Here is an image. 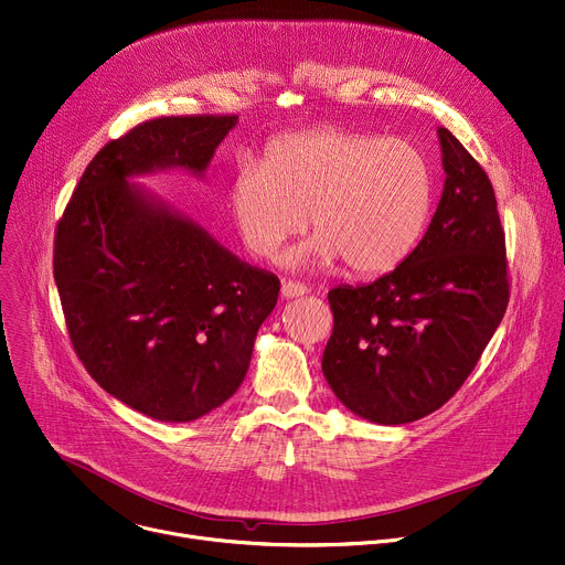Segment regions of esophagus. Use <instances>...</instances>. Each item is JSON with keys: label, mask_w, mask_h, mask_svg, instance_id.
Returning <instances> with one entry per match:
<instances>
[{"label": "esophagus", "mask_w": 565, "mask_h": 565, "mask_svg": "<svg viewBox=\"0 0 565 565\" xmlns=\"http://www.w3.org/2000/svg\"><path fill=\"white\" fill-rule=\"evenodd\" d=\"M306 292H309V288H306L303 284H299V281H284V284H281V297H284V299L303 297Z\"/></svg>", "instance_id": "obj_1"}]
</instances>
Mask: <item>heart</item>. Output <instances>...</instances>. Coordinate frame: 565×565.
<instances>
[{
	"label": "heart",
	"mask_w": 565,
	"mask_h": 565,
	"mask_svg": "<svg viewBox=\"0 0 565 565\" xmlns=\"http://www.w3.org/2000/svg\"><path fill=\"white\" fill-rule=\"evenodd\" d=\"M433 175L422 150L340 128L288 135L230 186L243 245L262 262L311 225L309 243L286 256L292 270L340 262L355 275H385L409 259L426 232Z\"/></svg>",
	"instance_id": "heart-1"
}]
</instances>
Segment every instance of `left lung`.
I'll list each match as a JSON object with an SVG mask.
<instances>
[{
  "instance_id": "left-lung-1",
  "label": "left lung",
  "mask_w": 565,
  "mask_h": 565,
  "mask_svg": "<svg viewBox=\"0 0 565 565\" xmlns=\"http://www.w3.org/2000/svg\"><path fill=\"white\" fill-rule=\"evenodd\" d=\"M437 135L446 180L417 249L372 284L329 292L324 379L347 409L381 426L441 407L478 365L509 301L493 186L450 130Z\"/></svg>"
}]
</instances>
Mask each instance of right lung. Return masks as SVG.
Instances as JSON below:
<instances>
[{
  "label": "right lung",
  "mask_w": 565,
  "mask_h": 565,
  "mask_svg": "<svg viewBox=\"0 0 565 565\" xmlns=\"http://www.w3.org/2000/svg\"><path fill=\"white\" fill-rule=\"evenodd\" d=\"M238 117H162L100 148L56 230L54 279L81 363L108 394L169 424L200 419L243 383L279 279L130 182L204 178Z\"/></svg>",
  "instance_id": "obj_1"
}]
</instances>
